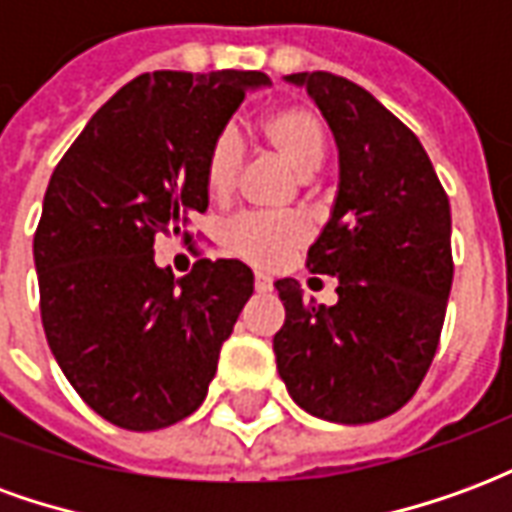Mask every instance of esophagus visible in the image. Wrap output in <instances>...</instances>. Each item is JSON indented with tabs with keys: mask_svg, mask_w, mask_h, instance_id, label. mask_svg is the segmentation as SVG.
Masks as SVG:
<instances>
[{
	"mask_svg": "<svg viewBox=\"0 0 512 512\" xmlns=\"http://www.w3.org/2000/svg\"><path fill=\"white\" fill-rule=\"evenodd\" d=\"M255 290H257V293H268V290H271V279H268L266 274H257Z\"/></svg>",
	"mask_w": 512,
	"mask_h": 512,
	"instance_id": "obj_1",
	"label": "esophagus"
}]
</instances>
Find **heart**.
I'll use <instances>...</instances> for the list:
<instances>
[{"instance_id": "1", "label": "heart", "mask_w": 512, "mask_h": 512, "mask_svg": "<svg viewBox=\"0 0 512 512\" xmlns=\"http://www.w3.org/2000/svg\"><path fill=\"white\" fill-rule=\"evenodd\" d=\"M257 134L296 175L310 178L326 158V128L310 106L288 104L260 117ZM241 145L233 134H222L205 158V186L213 200H227L241 175ZM307 241V224L299 216H241L227 227V246L235 255L260 268L279 266Z\"/></svg>"}]
</instances>
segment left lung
I'll use <instances>...</instances> for the list:
<instances>
[{
    "label": "left lung",
    "instance_id": "left-lung-1",
    "mask_svg": "<svg viewBox=\"0 0 512 512\" xmlns=\"http://www.w3.org/2000/svg\"><path fill=\"white\" fill-rule=\"evenodd\" d=\"M285 82L307 90L337 145V194L307 260L337 279V304L274 282L277 370L307 414L365 425L406 406L433 362L452 288L450 200L417 136L359 84L326 71Z\"/></svg>",
    "mask_w": 512,
    "mask_h": 512
}]
</instances>
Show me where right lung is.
I'll return each instance as SVG.
<instances>
[{
    "instance_id": "add662e5",
    "label": "right lung",
    "mask_w": 512,
    "mask_h": 512,
    "mask_svg": "<svg viewBox=\"0 0 512 512\" xmlns=\"http://www.w3.org/2000/svg\"><path fill=\"white\" fill-rule=\"evenodd\" d=\"M260 87H271L260 71L142 73L51 175L32 246L40 318L65 378L117 428L194 414L255 290L241 260H200L175 279L153 241L208 211V150Z\"/></svg>"
}]
</instances>
